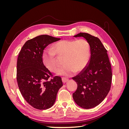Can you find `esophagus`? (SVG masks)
<instances>
[{
	"label": "esophagus",
	"mask_w": 129,
	"mask_h": 129,
	"mask_svg": "<svg viewBox=\"0 0 129 129\" xmlns=\"http://www.w3.org/2000/svg\"><path fill=\"white\" fill-rule=\"evenodd\" d=\"M69 80L68 79H67V78H66V77H62V82H63V83H65L66 82H67Z\"/></svg>",
	"instance_id": "obj_1"
}]
</instances>
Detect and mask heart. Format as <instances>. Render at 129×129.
<instances>
[{
	"mask_svg": "<svg viewBox=\"0 0 129 129\" xmlns=\"http://www.w3.org/2000/svg\"><path fill=\"white\" fill-rule=\"evenodd\" d=\"M56 54L64 56L63 67L57 74L69 76L76 71H82L88 64L90 56V47L85 39L63 40L54 44L52 48H47L42 54V60L46 67L52 72L59 67L56 61Z\"/></svg>",
	"mask_w": 129,
	"mask_h": 129,
	"instance_id": "1",
	"label": "heart"
}]
</instances>
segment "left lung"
<instances>
[{"mask_svg":"<svg viewBox=\"0 0 129 129\" xmlns=\"http://www.w3.org/2000/svg\"><path fill=\"white\" fill-rule=\"evenodd\" d=\"M74 37H82L88 42L91 57L87 67L73 78L77 84L73 99L80 107L90 109L100 104L110 90L112 71L107 50L98 38L86 33Z\"/></svg>","mask_w":129,"mask_h":129,"instance_id":"1","label":"left lung"}]
</instances>
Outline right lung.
I'll return each mask as SVG.
<instances>
[{
  "mask_svg": "<svg viewBox=\"0 0 129 129\" xmlns=\"http://www.w3.org/2000/svg\"><path fill=\"white\" fill-rule=\"evenodd\" d=\"M60 38L41 35L27 41L19 54L17 80L20 91L26 102L39 110L52 107L59 89L61 78L53 76L43 63L42 54L48 45ZM51 77L52 79L48 80Z\"/></svg>",
  "mask_w": 129,
  "mask_h": 129,
  "instance_id": "1",
  "label": "right lung"
}]
</instances>
